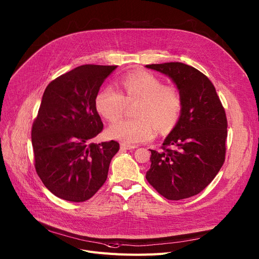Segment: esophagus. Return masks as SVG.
<instances>
[{"instance_id":"esophagus-1","label":"esophagus","mask_w":259,"mask_h":259,"mask_svg":"<svg viewBox=\"0 0 259 259\" xmlns=\"http://www.w3.org/2000/svg\"><path fill=\"white\" fill-rule=\"evenodd\" d=\"M138 146H131V145H126V144H120V149L122 150H132V149H135Z\"/></svg>"}]
</instances>
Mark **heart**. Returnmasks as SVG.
<instances>
[{
	"mask_svg": "<svg viewBox=\"0 0 259 259\" xmlns=\"http://www.w3.org/2000/svg\"><path fill=\"white\" fill-rule=\"evenodd\" d=\"M120 92L112 87L102 89L95 98L97 111L109 122L118 120L127 105L137 103L133 115L108 130L109 137L122 144L134 146L151 141L155 128L159 133L170 132L181 117L183 100L179 89L164 85L160 78L146 71L125 74L119 81Z\"/></svg>",
	"mask_w": 259,
	"mask_h": 259,
	"instance_id": "b5f03b06",
	"label": "heart"
}]
</instances>
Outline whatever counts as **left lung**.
I'll use <instances>...</instances> for the list:
<instances>
[{
    "mask_svg": "<svg viewBox=\"0 0 259 259\" xmlns=\"http://www.w3.org/2000/svg\"><path fill=\"white\" fill-rule=\"evenodd\" d=\"M169 76L178 87L183 109L178 124L162 144L151 151L146 179L169 200L201 192L224 165L227 117L211 80L194 67L179 62L146 65Z\"/></svg>",
    "mask_w": 259,
    "mask_h": 259,
    "instance_id": "obj_1",
    "label": "left lung"
}]
</instances>
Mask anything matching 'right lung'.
Masks as SVG:
<instances>
[{
  "label": "right lung",
  "instance_id": "add662e5",
  "mask_svg": "<svg viewBox=\"0 0 259 259\" xmlns=\"http://www.w3.org/2000/svg\"><path fill=\"white\" fill-rule=\"evenodd\" d=\"M115 68L79 66L45 89L31 130L34 167L45 187L62 199L91 198L105 184L118 151L115 141L92 143L104 126L95 98Z\"/></svg>",
  "mask_w": 259,
  "mask_h": 259
}]
</instances>
